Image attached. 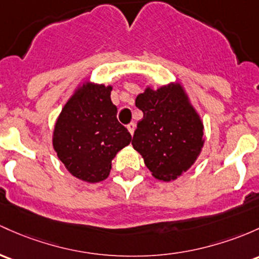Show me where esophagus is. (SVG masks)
<instances>
[{"mask_svg": "<svg viewBox=\"0 0 259 259\" xmlns=\"http://www.w3.org/2000/svg\"><path fill=\"white\" fill-rule=\"evenodd\" d=\"M126 127H127V130H129V133H130V134H132V135H134L135 127H136L135 123H130V124H127V125H126Z\"/></svg>", "mask_w": 259, "mask_h": 259, "instance_id": "34e87169", "label": "esophagus"}]
</instances>
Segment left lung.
Returning a JSON list of instances; mask_svg holds the SVG:
<instances>
[{
	"label": "left lung",
	"mask_w": 259,
	"mask_h": 259,
	"mask_svg": "<svg viewBox=\"0 0 259 259\" xmlns=\"http://www.w3.org/2000/svg\"><path fill=\"white\" fill-rule=\"evenodd\" d=\"M144 113L133 146L153 177L176 180L189 169L203 147V124L189 106L181 86L146 88L135 101Z\"/></svg>",
	"instance_id": "1"
}]
</instances>
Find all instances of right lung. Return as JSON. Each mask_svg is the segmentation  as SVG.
Segmentation results:
<instances>
[{"instance_id":"obj_1","label":"right lung","mask_w":259,"mask_h":259,"mask_svg":"<svg viewBox=\"0 0 259 259\" xmlns=\"http://www.w3.org/2000/svg\"><path fill=\"white\" fill-rule=\"evenodd\" d=\"M110 86L83 84L62 109L53 145L71 175L96 183L109 176L116 152L130 144L132 135L116 119Z\"/></svg>"}]
</instances>
